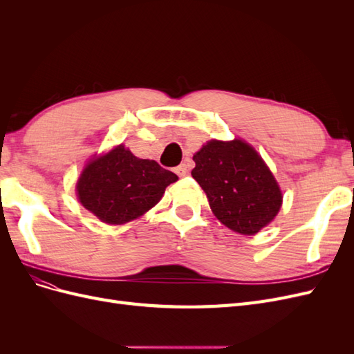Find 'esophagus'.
Masks as SVG:
<instances>
[{
	"instance_id": "34e87169",
	"label": "esophagus",
	"mask_w": 354,
	"mask_h": 354,
	"mask_svg": "<svg viewBox=\"0 0 354 354\" xmlns=\"http://www.w3.org/2000/svg\"><path fill=\"white\" fill-rule=\"evenodd\" d=\"M176 173H177L178 177H185L189 173V165L186 162L180 164L178 167H176Z\"/></svg>"
}]
</instances>
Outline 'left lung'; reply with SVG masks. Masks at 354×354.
I'll return each instance as SVG.
<instances>
[{"label":"left lung","mask_w":354,"mask_h":354,"mask_svg":"<svg viewBox=\"0 0 354 354\" xmlns=\"http://www.w3.org/2000/svg\"><path fill=\"white\" fill-rule=\"evenodd\" d=\"M192 169L209 207L224 226L255 234L282 205V194L261 156L242 140H211L194 155Z\"/></svg>","instance_id":"left-lung-1"}]
</instances>
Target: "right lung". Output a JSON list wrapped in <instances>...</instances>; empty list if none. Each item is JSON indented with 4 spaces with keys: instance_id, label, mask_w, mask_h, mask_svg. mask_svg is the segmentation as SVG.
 I'll use <instances>...</instances> for the list:
<instances>
[{
    "instance_id": "obj_1",
    "label": "right lung",
    "mask_w": 354,
    "mask_h": 354,
    "mask_svg": "<svg viewBox=\"0 0 354 354\" xmlns=\"http://www.w3.org/2000/svg\"><path fill=\"white\" fill-rule=\"evenodd\" d=\"M178 177L155 160L134 156L122 145L84 168L77 190L82 205L108 224L140 217Z\"/></svg>"
}]
</instances>
